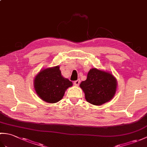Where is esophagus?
Instances as JSON below:
<instances>
[{
  "mask_svg": "<svg viewBox=\"0 0 147 147\" xmlns=\"http://www.w3.org/2000/svg\"><path fill=\"white\" fill-rule=\"evenodd\" d=\"M80 83V81L79 80H78L76 81H74V85H76V86H78Z\"/></svg>",
  "mask_w": 147,
  "mask_h": 147,
  "instance_id": "34e87169",
  "label": "esophagus"
}]
</instances>
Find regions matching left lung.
<instances>
[{"mask_svg":"<svg viewBox=\"0 0 147 147\" xmlns=\"http://www.w3.org/2000/svg\"><path fill=\"white\" fill-rule=\"evenodd\" d=\"M87 102L95 105H100L113 98L117 88L116 79L111 73L98 70L90 69L87 79L80 84Z\"/></svg>","mask_w":147,"mask_h":147,"instance_id":"obj_1","label":"left lung"}]
</instances>
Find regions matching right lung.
I'll return each instance as SVG.
<instances>
[{
	"label": "right lung",
	"mask_w": 147,
	"mask_h": 147,
	"mask_svg": "<svg viewBox=\"0 0 147 147\" xmlns=\"http://www.w3.org/2000/svg\"><path fill=\"white\" fill-rule=\"evenodd\" d=\"M72 85L71 82L62 77L59 66L41 71L34 80L36 94L43 101L49 103L61 100L65 90Z\"/></svg>",
	"instance_id": "right-lung-1"
}]
</instances>
